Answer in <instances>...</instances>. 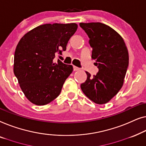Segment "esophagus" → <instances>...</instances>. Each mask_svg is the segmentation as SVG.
Masks as SVG:
<instances>
[{
	"label": "esophagus",
	"mask_w": 146,
	"mask_h": 146,
	"mask_svg": "<svg viewBox=\"0 0 146 146\" xmlns=\"http://www.w3.org/2000/svg\"><path fill=\"white\" fill-rule=\"evenodd\" d=\"M73 69H74V71H79V70H80V68H79V67H77L76 66H73Z\"/></svg>",
	"instance_id": "obj_1"
}]
</instances>
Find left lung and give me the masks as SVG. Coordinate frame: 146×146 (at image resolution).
<instances>
[{
	"mask_svg": "<svg viewBox=\"0 0 146 146\" xmlns=\"http://www.w3.org/2000/svg\"><path fill=\"white\" fill-rule=\"evenodd\" d=\"M90 38L92 59L98 68L81 85L83 93L98 104L107 103L118 93L124 84L129 63L128 51L122 36L114 29L100 22L80 23Z\"/></svg>",
	"mask_w": 146,
	"mask_h": 146,
	"instance_id": "8db88e82",
	"label": "left lung"
}]
</instances>
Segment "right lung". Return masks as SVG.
<instances>
[{
  "mask_svg": "<svg viewBox=\"0 0 146 146\" xmlns=\"http://www.w3.org/2000/svg\"><path fill=\"white\" fill-rule=\"evenodd\" d=\"M77 27L75 23L43 24L20 39L14 53V73L32 103L45 105L60 94L73 69L59 59L53 63V59L66 50Z\"/></svg>",
  "mask_w": 146,
  "mask_h": 146,
  "instance_id": "obj_1",
  "label": "right lung"
}]
</instances>
